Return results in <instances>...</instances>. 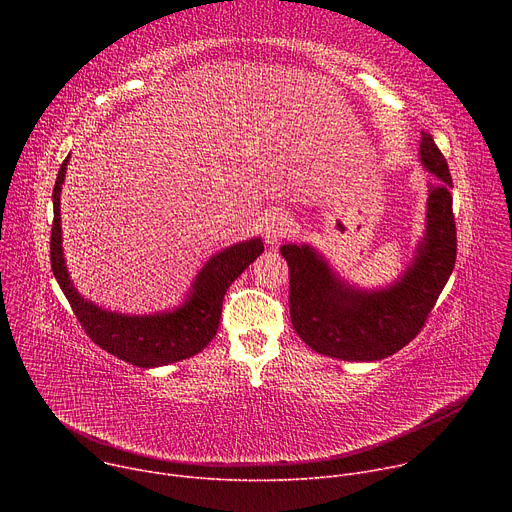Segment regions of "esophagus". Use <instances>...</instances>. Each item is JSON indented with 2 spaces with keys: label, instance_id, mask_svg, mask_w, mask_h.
Instances as JSON below:
<instances>
[{
  "label": "esophagus",
  "instance_id": "1",
  "mask_svg": "<svg viewBox=\"0 0 512 512\" xmlns=\"http://www.w3.org/2000/svg\"><path fill=\"white\" fill-rule=\"evenodd\" d=\"M289 233V218H287V214H275V216H271L269 218V223L265 225V229H263V235H265V241H267V245H271V247H275L281 239H285V235Z\"/></svg>",
  "mask_w": 512,
  "mask_h": 512
}]
</instances>
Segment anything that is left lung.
I'll use <instances>...</instances> for the list:
<instances>
[{"mask_svg":"<svg viewBox=\"0 0 512 512\" xmlns=\"http://www.w3.org/2000/svg\"><path fill=\"white\" fill-rule=\"evenodd\" d=\"M419 152L437 180L429 184L425 239L399 283L367 294L342 285L310 247L279 249L289 265L291 324L312 350L342 360H381L425 326L454 269L458 239L448 162L429 133Z\"/></svg>","mask_w":512,"mask_h":512,"instance_id":"left-lung-1","label":"left lung"}]
</instances>
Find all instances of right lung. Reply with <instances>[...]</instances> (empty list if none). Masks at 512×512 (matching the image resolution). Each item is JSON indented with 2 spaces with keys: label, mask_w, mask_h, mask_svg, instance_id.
Here are the masks:
<instances>
[{
  "label": "right lung",
  "mask_w": 512,
  "mask_h": 512,
  "mask_svg": "<svg viewBox=\"0 0 512 512\" xmlns=\"http://www.w3.org/2000/svg\"><path fill=\"white\" fill-rule=\"evenodd\" d=\"M68 158L60 164L52 190L54 221L50 233V263L54 277L81 322L87 336L109 354L152 369L198 354L216 334L223 314V300L231 283L263 253L261 239L233 245L214 255L198 273L190 300L172 314L121 316L85 302L72 287L60 245V186Z\"/></svg>",
  "instance_id": "1"
}]
</instances>
